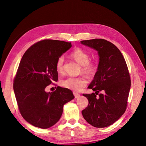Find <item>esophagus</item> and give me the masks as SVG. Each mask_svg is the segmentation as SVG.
Listing matches in <instances>:
<instances>
[{
	"label": "esophagus",
	"mask_w": 146,
	"mask_h": 146,
	"mask_svg": "<svg viewBox=\"0 0 146 146\" xmlns=\"http://www.w3.org/2000/svg\"><path fill=\"white\" fill-rule=\"evenodd\" d=\"M73 94H74V97H75V98H76V99H77V98H78L79 97H80V94L77 93V92H73Z\"/></svg>",
	"instance_id": "1"
}]
</instances>
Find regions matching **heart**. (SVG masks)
I'll return each mask as SVG.
<instances>
[{
    "label": "heart",
    "mask_w": 146,
    "mask_h": 146,
    "mask_svg": "<svg viewBox=\"0 0 146 146\" xmlns=\"http://www.w3.org/2000/svg\"><path fill=\"white\" fill-rule=\"evenodd\" d=\"M72 58L82 66V71L88 76H92L97 70V63L94 61H90V56L87 52L80 48L74 49L70 54ZM64 57L60 56L56 60L55 67L58 72H62L64 70ZM86 80L84 77H69L61 80V85L67 89L80 91L86 85Z\"/></svg>",
    "instance_id": "obj_1"
}]
</instances>
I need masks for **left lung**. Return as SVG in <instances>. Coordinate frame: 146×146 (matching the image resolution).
<instances>
[{"label": "left lung", "mask_w": 146, "mask_h": 146, "mask_svg": "<svg viewBox=\"0 0 146 146\" xmlns=\"http://www.w3.org/2000/svg\"><path fill=\"white\" fill-rule=\"evenodd\" d=\"M98 52V71L88 88L95 92L83 94L89 104L82 111L86 122L98 128L111 125L125 111L131 86L125 60L118 48L103 39L80 41Z\"/></svg>", "instance_id": "8db88e82"}]
</instances>
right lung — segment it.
I'll return each instance as SVG.
<instances>
[{"label": "right lung", "instance_id": "obj_1", "mask_svg": "<svg viewBox=\"0 0 146 146\" xmlns=\"http://www.w3.org/2000/svg\"><path fill=\"white\" fill-rule=\"evenodd\" d=\"M71 47V42L44 39L29 48L20 61L13 89L22 116L35 127L45 129L55 125L64 105L74 99L66 88L46 91L53 81H58L57 58Z\"/></svg>", "mask_w": 146, "mask_h": 146}]
</instances>
